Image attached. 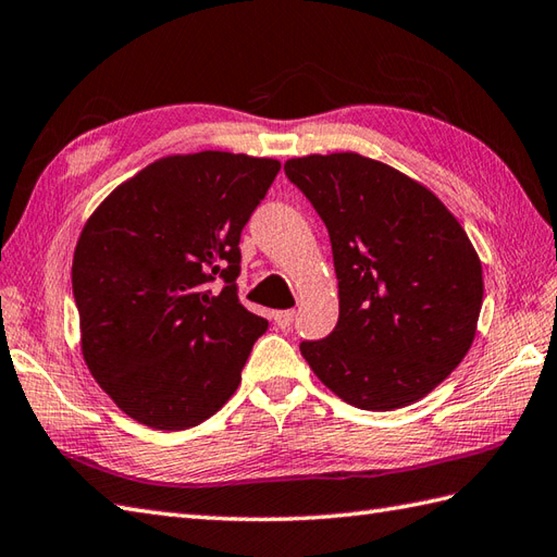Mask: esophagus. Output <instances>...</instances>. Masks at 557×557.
<instances>
[{"instance_id":"34e87169","label":"esophagus","mask_w":557,"mask_h":557,"mask_svg":"<svg viewBox=\"0 0 557 557\" xmlns=\"http://www.w3.org/2000/svg\"><path fill=\"white\" fill-rule=\"evenodd\" d=\"M294 310H277L275 313V325L280 327V330H289L292 325H294Z\"/></svg>"}]
</instances>
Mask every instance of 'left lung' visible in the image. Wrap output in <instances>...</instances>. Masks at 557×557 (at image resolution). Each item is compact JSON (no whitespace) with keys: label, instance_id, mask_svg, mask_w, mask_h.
Here are the masks:
<instances>
[{"label":"left lung","instance_id":"obj_1","mask_svg":"<svg viewBox=\"0 0 557 557\" xmlns=\"http://www.w3.org/2000/svg\"><path fill=\"white\" fill-rule=\"evenodd\" d=\"M284 173L325 223L339 280L337 327L301 356L360 410L416 404L472 346L484 299L472 242L424 185L360 153H310Z\"/></svg>","mask_w":557,"mask_h":557}]
</instances>
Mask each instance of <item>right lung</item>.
<instances>
[{
	"label": "right lung",
	"mask_w": 557,
	"mask_h": 557,
	"mask_svg": "<svg viewBox=\"0 0 557 557\" xmlns=\"http://www.w3.org/2000/svg\"><path fill=\"white\" fill-rule=\"evenodd\" d=\"M277 173L275 159L180 153L147 165L89 215L73 256L81 344L125 416L187 430L237 392L268 330L237 296L239 237Z\"/></svg>",
	"instance_id": "right-lung-1"
}]
</instances>
